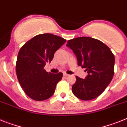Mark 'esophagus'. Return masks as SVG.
Listing matches in <instances>:
<instances>
[{
	"label": "esophagus",
	"mask_w": 127,
	"mask_h": 127,
	"mask_svg": "<svg viewBox=\"0 0 127 127\" xmlns=\"http://www.w3.org/2000/svg\"><path fill=\"white\" fill-rule=\"evenodd\" d=\"M63 75L64 77H67V76H68V75H68V73H63Z\"/></svg>",
	"instance_id": "esophagus-1"
}]
</instances>
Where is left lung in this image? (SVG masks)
Wrapping results in <instances>:
<instances>
[{
    "label": "left lung",
    "instance_id": "8db88e82",
    "mask_svg": "<svg viewBox=\"0 0 127 127\" xmlns=\"http://www.w3.org/2000/svg\"><path fill=\"white\" fill-rule=\"evenodd\" d=\"M67 43L75 54L78 65L88 73L85 79L75 77L72 92L80 99H93L103 93L112 79L114 55L106 44L91 37H77Z\"/></svg>",
    "mask_w": 127,
    "mask_h": 127
}]
</instances>
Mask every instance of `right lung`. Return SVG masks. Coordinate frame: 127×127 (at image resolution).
Listing matches in <instances>:
<instances>
[{"mask_svg": "<svg viewBox=\"0 0 127 127\" xmlns=\"http://www.w3.org/2000/svg\"><path fill=\"white\" fill-rule=\"evenodd\" d=\"M66 39L52 33L37 35L26 42L19 52L16 63L18 81L25 94L35 101L53 95L63 73L47 72L44 67L53 59L55 52Z\"/></svg>", "mask_w": 127, "mask_h": 127, "instance_id": "right-lung-1", "label": "right lung"}]
</instances>
